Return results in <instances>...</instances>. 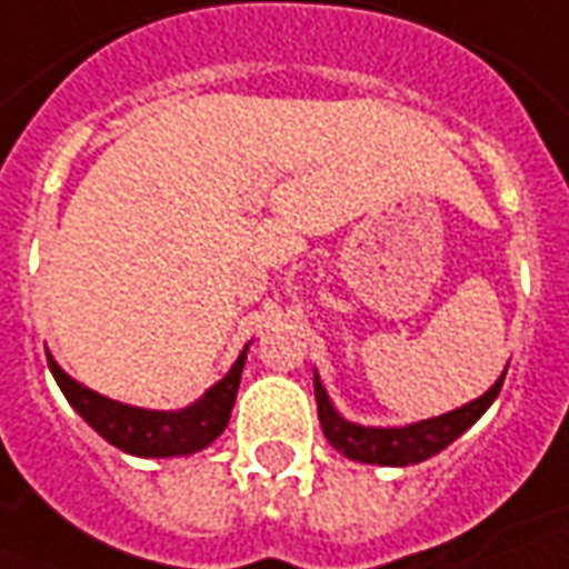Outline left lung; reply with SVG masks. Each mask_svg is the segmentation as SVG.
Segmentation results:
<instances>
[{
    "label": "left lung",
    "instance_id": "left-lung-1",
    "mask_svg": "<svg viewBox=\"0 0 569 569\" xmlns=\"http://www.w3.org/2000/svg\"><path fill=\"white\" fill-rule=\"evenodd\" d=\"M502 381H506V372L499 376V381L492 385L487 395L465 403L462 409H452L447 416L425 419V422L407 425V428H363V425L341 419L329 403V397H326L323 385H320L317 376H313V395H317V416H320V425H323L326 440L339 452H345L348 459L367 465H416L425 462L428 456H435L443 447H450L456 437L478 422L480 416L487 412V407L496 400V395H499Z\"/></svg>",
    "mask_w": 569,
    "mask_h": 569
}]
</instances>
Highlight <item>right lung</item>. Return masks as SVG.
<instances>
[{
  "instance_id": "right-lung-1",
  "label": "right lung",
  "mask_w": 569,
  "mask_h": 569,
  "mask_svg": "<svg viewBox=\"0 0 569 569\" xmlns=\"http://www.w3.org/2000/svg\"><path fill=\"white\" fill-rule=\"evenodd\" d=\"M243 363L246 351L237 357V363L230 367L228 376L212 385L197 403L178 409V412H157V409L126 407V403H117L110 397L94 395L86 385L70 379L49 353V369L54 372V381L61 385L63 397L70 400V407L77 409L79 416L113 447H119L122 452H132V456H153V459L188 456V452L202 450L228 428L230 409H233L240 376H243Z\"/></svg>"
}]
</instances>
